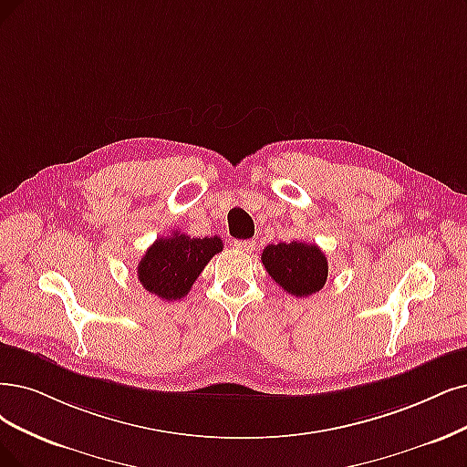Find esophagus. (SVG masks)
<instances>
[{
	"instance_id": "1",
	"label": "esophagus",
	"mask_w": 467,
	"mask_h": 467,
	"mask_svg": "<svg viewBox=\"0 0 467 467\" xmlns=\"http://www.w3.org/2000/svg\"><path fill=\"white\" fill-rule=\"evenodd\" d=\"M234 246H236L240 252L252 254V252L255 250V240H234Z\"/></svg>"
}]
</instances>
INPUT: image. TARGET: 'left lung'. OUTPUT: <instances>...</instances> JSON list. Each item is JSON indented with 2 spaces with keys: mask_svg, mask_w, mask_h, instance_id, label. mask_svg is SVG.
Listing matches in <instances>:
<instances>
[{
  "mask_svg": "<svg viewBox=\"0 0 467 467\" xmlns=\"http://www.w3.org/2000/svg\"><path fill=\"white\" fill-rule=\"evenodd\" d=\"M262 264L271 279L296 298L316 295L325 286L329 275V265L321 248L300 240L265 246Z\"/></svg>",
  "mask_w": 467,
  "mask_h": 467,
  "instance_id": "left-lung-1",
  "label": "left lung"
}]
</instances>
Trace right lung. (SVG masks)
<instances>
[{"instance_id": "obj_1", "label": "right lung", "mask_w": 467, "mask_h": 467, "mask_svg": "<svg viewBox=\"0 0 467 467\" xmlns=\"http://www.w3.org/2000/svg\"><path fill=\"white\" fill-rule=\"evenodd\" d=\"M223 250L219 236L192 238L179 231L161 236L138 264V281L163 300L184 298L203 267Z\"/></svg>"}]
</instances>
